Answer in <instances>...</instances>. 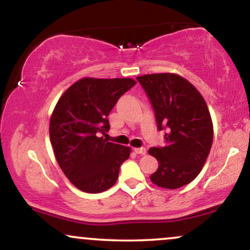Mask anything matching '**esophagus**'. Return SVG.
<instances>
[{
    "instance_id": "34e87169",
    "label": "esophagus",
    "mask_w": 250,
    "mask_h": 250,
    "mask_svg": "<svg viewBox=\"0 0 250 250\" xmlns=\"http://www.w3.org/2000/svg\"><path fill=\"white\" fill-rule=\"evenodd\" d=\"M134 151L136 154L139 155H146V153H147V149H146L145 147H141V148H135Z\"/></svg>"
}]
</instances>
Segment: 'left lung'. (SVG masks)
<instances>
[{"mask_svg":"<svg viewBox=\"0 0 250 250\" xmlns=\"http://www.w3.org/2000/svg\"><path fill=\"white\" fill-rule=\"evenodd\" d=\"M153 107L165 147L148 153L159 161L150 180L159 187L177 189L191 182L207 160L213 143V123L207 103L197 89L176 74L136 77Z\"/></svg>","mask_w":250,"mask_h":250,"instance_id":"left-lung-1","label":"left lung"}]
</instances>
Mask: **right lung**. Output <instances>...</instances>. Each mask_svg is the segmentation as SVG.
Returning a JSON list of instances; mask_svg holds the SVG:
<instances>
[{
    "mask_svg": "<svg viewBox=\"0 0 250 250\" xmlns=\"http://www.w3.org/2000/svg\"><path fill=\"white\" fill-rule=\"evenodd\" d=\"M135 84L131 79L85 77L60 97L50 119V141L62 171L80 190L95 194L115 185L130 148L100 135L110 129L109 113Z\"/></svg>",
    "mask_w": 250,
    "mask_h": 250,
    "instance_id": "obj_1",
    "label": "right lung"
}]
</instances>
